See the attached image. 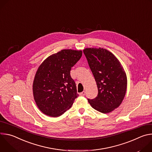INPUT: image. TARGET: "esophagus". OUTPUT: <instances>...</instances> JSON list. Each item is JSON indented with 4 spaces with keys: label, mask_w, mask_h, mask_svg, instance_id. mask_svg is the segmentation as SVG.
I'll return each instance as SVG.
<instances>
[{
    "label": "esophagus",
    "mask_w": 152,
    "mask_h": 152,
    "mask_svg": "<svg viewBox=\"0 0 152 152\" xmlns=\"http://www.w3.org/2000/svg\"><path fill=\"white\" fill-rule=\"evenodd\" d=\"M79 94H80V96H84L85 95V91H82V93H80Z\"/></svg>",
    "instance_id": "34e87169"
}]
</instances>
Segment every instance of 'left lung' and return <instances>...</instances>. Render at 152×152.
I'll return each instance as SVG.
<instances>
[{
	"label": "left lung",
	"instance_id": "8db88e82",
	"mask_svg": "<svg viewBox=\"0 0 152 152\" xmlns=\"http://www.w3.org/2000/svg\"><path fill=\"white\" fill-rule=\"evenodd\" d=\"M83 52L98 88L97 96L88 101L94 110L111 113L121 104L126 93L124 70L115 55L105 49L86 48Z\"/></svg>",
	"mask_w": 152,
	"mask_h": 152
}]
</instances>
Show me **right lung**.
I'll list each match as a JSON object with an SVG mask.
<instances>
[{"mask_svg":"<svg viewBox=\"0 0 152 152\" xmlns=\"http://www.w3.org/2000/svg\"><path fill=\"white\" fill-rule=\"evenodd\" d=\"M82 50L64 49L48 57L39 66L33 82V94L39 110L57 117L72 107L79 96L70 70Z\"/></svg>","mask_w":152,"mask_h":152,"instance_id":"right-lung-1","label":"right lung"}]
</instances>
